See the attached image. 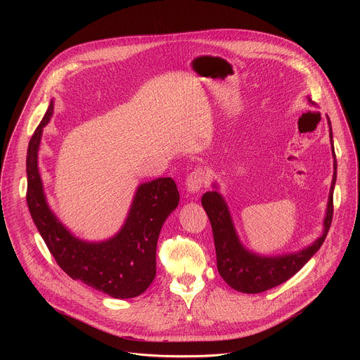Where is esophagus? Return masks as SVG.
I'll list each match as a JSON object with an SVG mask.
<instances>
[{"label":"esophagus","instance_id":"obj_1","mask_svg":"<svg viewBox=\"0 0 360 360\" xmlns=\"http://www.w3.org/2000/svg\"><path fill=\"white\" fill-rule=\"evenodd\" d=\"M207 182H208L207 172H205V169L202 168H196L186 178V189L191 193L199 192L205 185H207Z\"/></svg>","mask_w":360,"mask_h":360}]
</instances>
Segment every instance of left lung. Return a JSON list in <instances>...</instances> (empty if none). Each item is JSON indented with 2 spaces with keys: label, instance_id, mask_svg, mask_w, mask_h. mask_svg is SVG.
<instances>
[{
  "label": "left lung",
  "instance_id": "8db88e82",
  "mask_svg": "<svg viewBox=\"0 0 360 360\" xmlns=\"http://www.w3.org/2000/svg\"><path fill=\"white\" fill-rule=\"evenodd\" d=\"M307 101L314 104L311 98H307ZM328 124L329 136L332 142L335 172L332 186L329 191L326 217L323 221V232L307 248L295 253L279 256H261L258 253L249 252L238 238L228 205L222 195L218 191H211L202 195V207L205 212H207L212 225L218 272L222 276V279L235 290L243 293H261L286 282L289 278H292L296 272H299L303 268V265L312 258L325 242L333 218V189L336 184L338 168L329 117ZM214 186L217 188V185Z\"/></svg>",
  "mask_w": 360,
  "mask_h": 360
}]
</instances>
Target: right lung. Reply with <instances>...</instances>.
<instances>
[{
	"mask_svg": "<svg viewBox=\"0 0 360 360\" xmlns=\"http://www.w3.org/2000/svg\"><path fill=\"white\" fill-rule=\"evenodd\" d=\"M54 101L37 127L27 152V203L32 221L58 266L72 279L117 299L143 293L157 275V243L164 222L178 207L172 178L141 184L121 231L104 242L75 238L51 212L38 171V148Z\"/></svg>",
	"mask_w": 360,
	"mask_h": 360,
	"instance_id": "right-lung-1",
	"label": "right lung"
}]
</instances>
